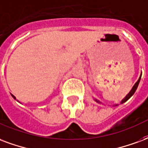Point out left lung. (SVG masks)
Listing matches in <instances>:
<instances>
[{
  "instance_id": "obj_1",
  "label": "left lung",
  "mask_w": 148,
  "mask_h": 148,
  "mask_svg": "<svg viewBox=\"0 0 148 148\" xmlns=\"http://www.w3.org/2000/svg\"><path fill=\"white\" fill-rule=\"evenodd\" d=\"M141 74H142V73H141L140 75V77H139V79L137 80V82H136L135 84H134V85L132 86V89H131V90L130 91V92H129V93L127 94L126 96H125L124 99H121V101L120 102V104H122V103H125V102H126L127 100H128V99H130V97H131V96H132V95H133V94L135 93L136 90V88H137V87H138L139 83H140V82ZM93 99H94V100H95V101H96V102H97V103H102L101 102L99 101V100H98V99H95V98H93ZM117 105H119V104H117Z\"/></svg>"
}]
</instances>
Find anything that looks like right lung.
<instances>
[{
  "label": "right lung",
  "instance_id": "right-lung-1",
  "mask_svg": "<svg viewBox=\"0 0 148 148\" xmlns=\"http://www.w3.org/2000/svg\"><path fill=\"white\" fill-rule=\"evenodd\" d=\"M11 95H12V97H13V99H16V96H13L12 94H11Z\"/></svg>",
  "mask_w": 148,
  "mask_h": 148
}]
</instances>
